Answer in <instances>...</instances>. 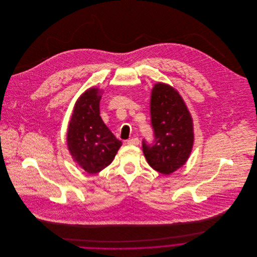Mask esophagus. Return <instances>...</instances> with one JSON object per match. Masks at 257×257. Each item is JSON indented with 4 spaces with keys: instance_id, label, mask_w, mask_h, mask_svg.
Masks as SVG:
<instances>
[{
    "instance_id": "34e87169",
    "label": "esophagus",
    "mask_w": 257,
    "mask_h": 257,
    "mask_svg": "<svg viewBox=\"0 0 257 257\" xmlns=\"http://www.w3.org/2000/svg\"><path fill=\"white\" fill-rule=\"evenodd\" d=\"M139 144H140V141H139L138 138L131 139V140L126 141V145H128V146H135V147H137V146H139Z\"/></svg>"
}]
</instances>
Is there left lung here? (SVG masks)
<instances>
[{
	"label": "left lung",
	"mask_w": 257,
	"mask_h": 257,
	"mask_svg": "<svg viewBox=\"0 0 257 257\" xmlns=\"http://www.w3.org/2000/svg\"><path fill=\"white\" fill-rule=\"evenodd\" d=\"M150 115L154 144L147 146L144 141L143 150L155 171L169 175L183 166L192 152L193 118L179 92L161 82L151 90Z\"/></svg>",
	"instance_id": "8db88e82"
}]
</instances>
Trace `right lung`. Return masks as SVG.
<instances>
[{
  "mask_svg": "<svg viewBox=\"0 0 257 257\" xmlns=\"http://www.w3.org/2000/svg\"><path fill=\"white\" fill-rule=\"evenodd\" d=\"M102 93L101 89L91 87L77 99L67 130L69 153L74 162L89 174L109 166L122 145L100 115Z\"/></svg>",
  "mask_w": 257,
  "mask_h": 257,
  "instance_id": "right-lung-1",
  "label": "right lung"
}]
</instances>
